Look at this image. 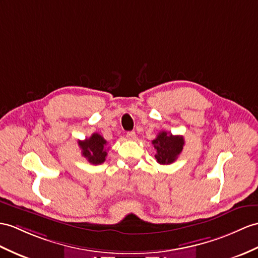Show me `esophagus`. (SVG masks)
Returning <instances> with one entry per match:
<instances>
[{"label": "esophagus", "instance_id": "1", "mask_svg": "<svg viewBox=\"0 0 258 258\" xmlns=\"http://www.w3.org/2000/svg\"><path fill=\"white\" fill-rule=\"evenodd\" d=\"M127 139L128 140H135L136 139L135 131H129V133H127Z\"/></svg>", "mask_w": 258, "mask_h": 258}]
</instances>
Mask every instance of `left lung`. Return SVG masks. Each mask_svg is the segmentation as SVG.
Wrapping results in <instances>:
<instances>
[{
    "instance_id": "1",
    "label": "left lung",
    "mask_w": 258,
    "mask_h": 258,
    "mask_svg": "<svg viewBox=\"0 0 258 258\" xmlns=\"http://www.w3.org/2000/svg\"><path fill=\"white\" fill-rule=\"evenodd\" d=\"M156 154L154 155L158 163L162 165L172 164L177 160L183 151L185 140L183 136H173L166 131H161L152 141Z\"/></svg>"
}]
</instances>
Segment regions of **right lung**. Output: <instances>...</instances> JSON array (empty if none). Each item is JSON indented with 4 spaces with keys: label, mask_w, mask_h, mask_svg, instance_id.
I'll return each instance as SVG.
<instances>
[{
    "label": "right lung",
    "mask_w": 258,
    "mask_h": 258,
    "mask_svg": "<svg viewBox=\"0 0 258 258\" xmlns=\"http://www.w3.org/2000/svg\"><path fill=\"white\" fill-rule=\"evenodd\" d=\"M79 147L82 150V155L89 161L91 164L97 165L105 162L107 152H106V141L104 138L98 134H93L90 138L81 141H78Z\"/></svg>",
    "instance_id": "1"
}]
</instances>
